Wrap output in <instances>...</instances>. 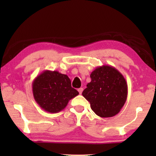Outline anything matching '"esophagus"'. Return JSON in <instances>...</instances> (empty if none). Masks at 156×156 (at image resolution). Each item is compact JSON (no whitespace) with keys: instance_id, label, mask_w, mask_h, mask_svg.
I'll return each mask as SVG.
<instances>
[{"instance_id":"34e87169","label":"esophagus","mask_w":156,"mask_h":156,"mask_svg":"<svg viewBox=\"0 0 156 156\" xmlns=\"http://www.w3.org/2000/svg\"><path fill=\"white\" fill-rule=\"evenodd\" d=\"M78 92H79V94H81L82 93H83V88H79V89H78Z\"/></svg>"}]
</instances>
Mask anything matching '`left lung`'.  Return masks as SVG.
Returning <instances> with one entry per match:
<instances>
[{
  "instance_id": "left-lung-1",
  "label": "left lung",
  "mask_w": 156,
  "mask_h": 156,
  "mask_svg": "<svg viewBox=\"0 0 156 156\" xmlns=\"http://www.w3.org/2000/svg\"><path fill=\"white\" fill-rule=\"evenodd\" d=\"M90 77L91 81L82 94L89 102L91 109L102 118L118 114L128 94L127 84L122 73L112 66L102 65L95 69Z\"/></svg>"
}]
</instances>
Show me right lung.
Listing matches in <instances>:
<instances>
[{
    "label": "right lung",
    "mask_w": 156,
    "mask_h": 156,
    "mask_svg": "<svg viewBox=\"0 0 156 156\" xmlns=\"http://www.w3.org/2000/svg\"><path fill=\"white\" fill-rule=\"evenodd\" d=\"M36 102L47 112L56 113L64 109L78 91L72 87L69 78L57 71L45 70L32 83Z\"/></svg>",
    "instance_id": "right-lung-1"
}]
</instances>
